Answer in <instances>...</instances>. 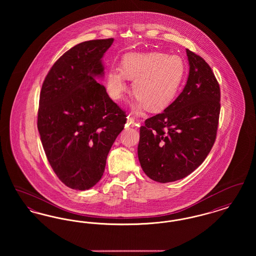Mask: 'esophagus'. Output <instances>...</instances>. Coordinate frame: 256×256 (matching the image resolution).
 <instances>
[{
    "mask_svg": "<svg viewBox=\"0 0 256 256\" xmlns=\"http://www.w3.org/2000/svg\"><path fill=\"white\" fill-rule=\"evenodd\" d=\"M128 124H130V126H139V124L140 122H137L135 119H134V117H132V116H128Z\"/></svg>",
    "mask_w": 256,
    "mask_h": 256,
    "instance_id": "1",
    "label": "esophagus"
}]
</instances>
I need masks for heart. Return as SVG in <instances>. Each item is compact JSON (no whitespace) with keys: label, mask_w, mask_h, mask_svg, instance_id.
<instances>
[{"label":"heart","mask_w":256,"mask_h":256,"mask_svg":"<svg viewBox=\"0 0 256 256\" xmlns=\"http://www.w3.org/2000/svg\"><path fill=\"white\" fill-rule=\"evenodd\" d=\"M184 74V63L178 56L163 52H132L124 56L122 68L112 67L108 74V90L114 100L126 91V80H134L137 96L134 108L152 111L164 108L174 97Z\"/></svg>","instance_id":"obj_1"}]
</instances>
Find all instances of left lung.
Listing matches in <instances>:
<instances>
[{"label": "left lung", "instance_id": "obj_1", "mask_svg": "<svg viewBox=\"0 0 256 256\" xmlns=\"http://www.w3.org/2000/svg\"><path fill=\"white\" fill-rule=\"evenodd\" d=\"M189 76L182 92L163 112L140 128L138 158L158 182L187 176L214 145L220 110V86L206 60L186 49Z\"/></svg>", "mask_w": 256, "mask_h": 256}]
</instances>
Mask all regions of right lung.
Returning <instances> with one entry per match:
<instances>
[{"instance_id": "1", "label": "right lung", "mask_w": 256, "mask_h": 256, "mask_svg": "<svg viewBox=\"0 0 256 256\" xmlns=\"http://www.w3.org/2000/svg\"><path fill=\"white\" fill-rule=\"evenodd\" d=\"M114 39L90 40L67 50L50 68L39 98L37 128L46 156L66 186L87 190L102 178L126 114L97 78Z\"/></svg>"}]
</instances>
